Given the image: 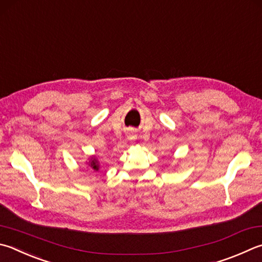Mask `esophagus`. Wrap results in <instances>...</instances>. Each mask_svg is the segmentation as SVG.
Segmentation results:
<instances>
[{
  "instance_id": "1",
  "label": "esophagus",
  "mask_w": 262,
  "mask_h": 262,
  "mask_svg": "<svg viewBox=\"0 0 262 262\" xmlns=\"http://www.w3.org/2000/svg\"><path fill=\"white\" fill-rule=\"evenodd\" d=\"M135 134H134V133H129V134H128V139H129V140H135Z\"/></svg>"
}]
</instances>
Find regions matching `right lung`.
Masks as SVG:
<instances>
[{
    "label": "right lung",
    "mask_w": 262,
    "mask_h": 262,
    "mask_svg": "<svg viewBox=\"0 0 262 262\" xmlns=\"http://www.w3.org/2000/svg\"><path fill=\"white\" fill-rule=\"evenodd\" d=\"M89 166H90V167H92L94 170H98L99 165H98L97 159H96V158H92V160L89 161Z\"/></svg>",
    "instance_id": "obj_1"
}]
</instances>
